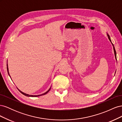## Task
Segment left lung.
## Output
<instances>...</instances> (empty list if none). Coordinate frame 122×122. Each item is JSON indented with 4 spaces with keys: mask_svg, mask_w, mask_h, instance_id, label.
<instances>
[{
    "mask_svg": "<svg viewBox=\"0 0 122 122\" xmlns=\"http://www.w3.org/2000/svg\"><path fill=\"white\" fill-rule=\"evenodd\" d=\"M107 36H108V39H109V41L110 42H111V40H110V36H109L107 34ZM112 45H113V49H114V54H115V57H116V58L117 59V55H116V50H115V49H114V46H113V44L112 43Z\"/></svg>",
    "mask_w": 122,
    "mask_h": 122,
    "instance_id": "1",
    "label": "left lung"
}]
</instances>
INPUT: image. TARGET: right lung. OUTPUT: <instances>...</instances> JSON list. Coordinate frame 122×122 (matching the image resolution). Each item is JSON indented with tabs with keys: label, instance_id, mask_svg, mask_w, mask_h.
Here are the masks:
<instances>
[{
	"label": "right lung",
	"instance_id": "right-lung-1",
	"mask_svg": "<svg viewBox=\"0 0 122 122\" xmlns=\"http://www.w3.org/2000/svg\"><path fill=\"white\" fill-rule=\"evenodd\" d=\"M7 66H8V65H7ZM7 70H8V74H9V75H10V74H9V71H8V67H7ZM50 88H49V90L47 92H46V93H44V94H41V95H28V94H25V93H23L22 92H21V91H20L19 89H18V90L19 91V92H20L21 93H22V94L23 95H25V96H28V97H38V96H42V95H45V94H46L50 90Z\"/></svg>",
	"mask_w": 122,
	"mask_h": 122
}]
</instances>
